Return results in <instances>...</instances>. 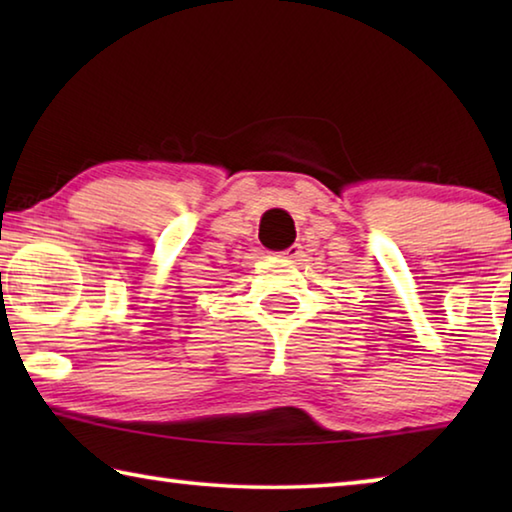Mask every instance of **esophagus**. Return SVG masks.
Masks as SVG:
<instances>
[{"mask_svg":"<svg viewBox=\"0 0 512 512\" xmlns=\"http://www.w3.org/2000/svg\"><path fill=\"white\" fill-rule=\"evenodd\" d=\"M277 257H282L284 262L296 264V262H300V259H302V246L300 244H293L287 250H282V253H277Z\"/></svg>","mask_w":512,"mask_h":512,"instance_id":"34e87169","label":"esophagus"}]
</instances>
